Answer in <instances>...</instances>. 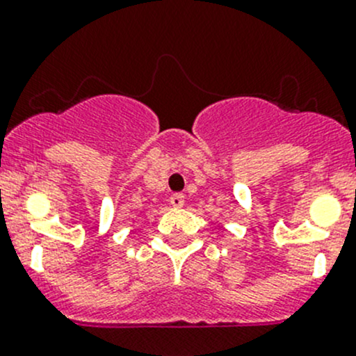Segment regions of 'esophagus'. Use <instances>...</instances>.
Wrapping results in <instances>:
<instances>
[{"instance_id":"obj_1","label":"esophagus","mask_w":356,"mask_h":356,"mask_svg":"<svg viewBox=\"0 0 356 356\" xmlns=\"http://www.w3.org/2000/svg\"><path fill=\"white\" fill-rule=\"evenodd\" d=\"M170 204L175 208H181L182 204H184V195H181V193H175V195H172Z\"/></svg>"}]
</instances>
